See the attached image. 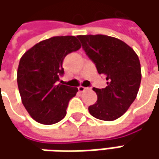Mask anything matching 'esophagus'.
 Segmentation results:
<instances>
[{
	"label": "esophagus",
	"mask_w": 159,
	"mask_h": 159,
	"mask_svg": "<svg viewBox=\"0 0 159 159\" xmlns=\"http://www.w3.org/2000/svg\"><path fill=\"white\" fill-rule=\"evenodd\" d=\"M78 89H79V91L80 92H84V91H87V90H89V89H90V88H84V87H79L78 88Z\"/></svg>",
	"instance_id": "esophagus-1"
}]
</instances>
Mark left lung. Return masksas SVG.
<instances>
[{
  "instance_id": "1",
  "label": "left lung",
  "mask_w": 159,
  "mask_h": 159,
  "mask_svg": "<svg viewBox=\"0 0 159 159\" xmlns=\"http://www.w3.org/2000/svg\"><path fill=\"white\" fill-rule=\"evenodd\" d=\"M82 48L105 77L107 87L93 90L97 101L89 107L95 119L111 121L128 110L137 95L142 71L136 53L124 41L107 35H79Z\"/></svg>"
}]
</instances>
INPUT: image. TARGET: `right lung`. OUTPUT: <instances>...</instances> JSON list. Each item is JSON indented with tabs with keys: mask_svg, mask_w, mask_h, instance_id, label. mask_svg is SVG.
Masks as SVG:
<instances>
[{
	"mask_svg": "<svg viewBox=\"0 0 159 159\" xmlns=\"http://www.w3.org/2000/svg\"><path fill=\"white\" fill-rule=\"evenodd\" d=\"M74 36H57L42 40L24 54L17 69L22 102L31 117L43 125L64 119L78 89L59 84L64 75V57L80 48Z\"/></svg>",
	"mask_w": 159,
	"mask_h": 159,
	"instance_id": "obj_1",
	"label": "right lung"
}]
</instances>
